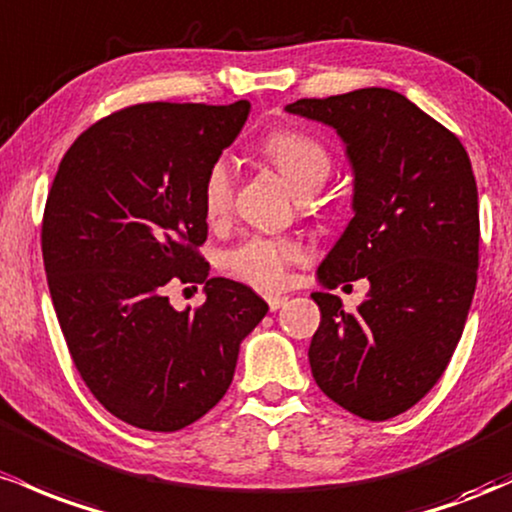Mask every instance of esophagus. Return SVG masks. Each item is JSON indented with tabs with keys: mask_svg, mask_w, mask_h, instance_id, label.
Wrapping results in <instances>:
<instances>
[{
	"mask_svg": "<svg viewBox=\"0 0 512 512\" xmlns=\"http://www.w3.org/2000/svg\"><path fill=\"white\" fill-rule=\"evenodd\" d=\"M266 302H268V307H271V312H278L280 307H285L287 297H283V295H268Z\"/></svg>",
	"mask_w": 512,
	"mask_h": 512,
	"instance_id": "1",
	"label": "esophagus"
}]
</instances>
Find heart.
Returning <instances> with one entry per match:
<instances>
[{
    "instance_id": "b5f03b06",
    "label": "heart",
    "mask_w": 512,
    "mask_h": 512,
    "mask_svg": "<svg viewBox=\"0 0 512 512\" xmlns=\"http://www.w3.org/2000/svg\"><path fill=\"white\" fill-rule=\"evenodd\" d=\"M266 162L283 174L300 195L319 191L331 174V152L317 137L302 130L268 132L258 145ZM232 162L217 159L210 164L200 188L203 215L210 225H220L232 210ZM302 261V246L295 239L249 234L220 254V268L241 283L256 290H278L285 285L287 273Z\"/></svg>"
}]
</instances>
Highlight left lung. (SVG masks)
Wrapping results in <instances>:
<instances>
[{
    "instance_id": "8db88e82",
    "label": "left lung",
    "mask_w": 512,
    "mask_h": 512,
    "mask_svg": "<svg viewBox=\"0 0 512 512\" xmlns=\"http://www.w3.org/2000/svg\"><path fill=\"white\" fill-rule=\"evenodd\" d=\"M287 113L336 130L353 166V220L321 261L324 287L367 278L358 312L312 292L309 346L319 389L387 421L426 396L462 338L479 268V193L467 149L392 89L300 99Z\"/></svg>"
}]
</instances>
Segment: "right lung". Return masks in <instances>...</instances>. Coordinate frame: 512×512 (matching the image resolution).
Wrapping results in <instances>:
<instances>
[{
	"mask_svg": "<svg viewBox=\"0 0 512 512\" xmlns=\"http://www.w3.org/2000/svg\"><path fill=\"white\" fill-rule=\"evenodd\" d=\"M251 103H137L84 130L43 215V263L79 375L120 421L174 433L225 396L239 346L266 317L251 287L208 278L200 188ZM169 282L205 284L176 313Z\"/></svg>",
	"mask_w": 512,
	"mask_h": 512,
	"instance_id": "add662e5",
	"label": "right lung"
}]
</instances>
